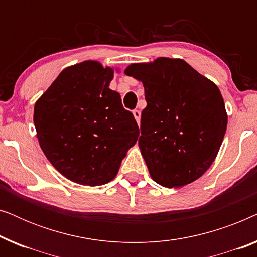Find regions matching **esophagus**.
<instances>
[{"label":"esophagus","mask_w":257,"mask_h":257,"mask_svg":"<svg viewBox=\"0 0 257 257\" xmlns=\"http://www.w3.org/2000/svg\"><path fill=\"white\" fill-rule=\"evenodd\" d=\"M133 117L136 118V120H137V122H138V125L140 124V111L139 110H133Z\"/></svg>","instance_id":"obj_1"}]
</instances>
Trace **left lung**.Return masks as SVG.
I'll return each instance as SVG.
<instances>
[{
    "mask_svg": "<svg viewBox=\"0 0 257 257\" xmlns=\"http://www.w3.org/2000/svg\"><path fill=\"white\" fill-rule=\"evenodd\" d=\"M124 72L145 89L138 144L151 178L167 188L198 180L215 160L227 130L219 87L180 58L133 63Z\"/></svg>",
    "mask_w": 257,
    "mask_h": 257,
    "instance_id": "obj_1",
    "label": "left lung"
}]
</instances>
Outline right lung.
Returning a JSON list of instances; mask_svg holds the SVG:
<instances>
[{"label":"right lung","instance_id":"1","mask_svg":"<svg viewBox=\"0 0 257 257\" xmlns=\"http://www.w3.org/2000/svg\"><path fill=\"white\" fill-rule=\"evenodd\" d=\"M119 71V69H115ZM114 70L97 61L68 66L34 107L37 139L52 166L70 181L101 186L113 180L139 127L111 90Z\"/></svg>","mask_w":257,"mask_h":257}]
</instances>
